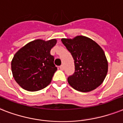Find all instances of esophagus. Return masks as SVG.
Instances as JSON below:
<instances>
[{"label": "esophagus", "mask_w": 123, "mask_h": 123, "mask_svg": "<svg viewBox=\"0 0 123 123\" xmlns=\"http://www.w3.org/2000/svg\"><path fill=\"white\" fill-rule=\"evenodd\" d=\"M60 68L62 70H64V66H63V65H62L61 66H60Z\"/></svg>", "instance_id": "esophagus-1"}]
</instances>
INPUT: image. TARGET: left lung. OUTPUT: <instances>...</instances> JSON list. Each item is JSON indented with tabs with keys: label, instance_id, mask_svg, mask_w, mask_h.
Segmentation results:
<instances>
[{
	"label": "left lung",
	"instance_id": "8db88e82",
	"mask_svg": "<svg viewBox=\"0 0 123 123\" xmlns=\"http://www.w3.org/2000/svg\"><path fill=\"white\" fill-rule=\"evenodd\" d=\"M62 42L74 60L75 72L68 82L75 90L89 92L104 82L108 72V62L104 50L88 37L79 35Z\"/></svg>",
	"mask_w": 123,
	"mask_h": 123
}]
</instances>
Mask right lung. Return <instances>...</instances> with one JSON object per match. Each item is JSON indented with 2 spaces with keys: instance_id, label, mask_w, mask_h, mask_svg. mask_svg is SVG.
Wrapping results in <instances>:
<instances>
[{
  "instance_id": "obj_1",
  "label": "right lung",
  "mask_w": 123,
  "mask_h": 123,
  "mask_svg": "<svg viewBox=\"0 0 123 123\" xmlns=\"http://www.w3.org/2000/svg\"><path fill=\"white\" fill-rule=\"evenodd\" d=\"M56 42L55 39L47 41L37 39L26 44L14 55L12 73L21 88L36 91L50 84L57 70L50 51Z\"/></svg>"
}]
</instances>
